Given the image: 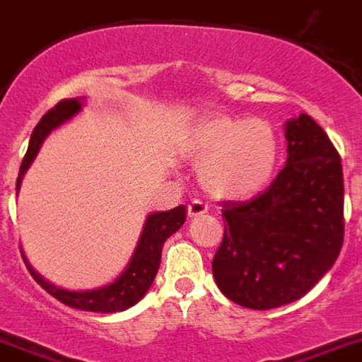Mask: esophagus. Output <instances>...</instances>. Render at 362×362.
I'll use <instances>...</instances> for the list:
<instances>
[{
    "label": "esophagus",
    "mask_w": 362,
    "mask_h": 362,
    "mask_svg": "<svg viewBox=\"0 0 362 362\" xmlns=\"http://www.w3.org/2000/svg\"><path fill=\"white\" fill-rule=\"evenodd\" d=\"M206 210H209V206H206L202 199H192V202L187 205V214L191 217L202 216V214H205Z\"/></svg>",
    "instance_id": "esophagus-1"
}]
</instances>
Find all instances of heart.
I'll list each match as a JSON object with an SVG mask.
<instances>
[{
  "label": "heart",
  "instance_id": "b5f03b06",
  "mask_svg": "<svg viewBox=\"0 0 362 362\" xmlns=\"http://www.w3.org/2000/svg\"><path fill=\"white\" fill-rule=\"evenodd\" d=\"M187 156L202 166L206 191L217 198H247L274 177L279 143L262 118L219 115L202 122L187 139Z\"/></svg>",
  "mask_w": 362,
  "mask_h": 362
}]
</instances>
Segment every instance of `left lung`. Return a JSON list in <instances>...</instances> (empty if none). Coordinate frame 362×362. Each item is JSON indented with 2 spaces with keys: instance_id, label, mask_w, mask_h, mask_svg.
<instances>
[{
  "instance_id": "obj_1",
  "label": "left lung",
  "mask_w": 362,
  "mask_h": 362,
  "mask_svg": "<svg viewBox=\"0 0 362 362\" xmlns=\"http://www.w3.org/2000/svg\"><path fill=\"white\" fill-rule=\"evenodd\" d=\"M288 159L263 192L224 202L223 242L212 259L221 292L251 310L306 296L343 245V170L338 150L308 115L286 124Z\"/></svg>"
}]
</instances>
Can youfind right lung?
Here are the masks:
<instances>
[{
  "label": "right lung",
  "instance_id": "obj_1",
  "mask_svg": "<svg viewBox=\"0 0 362 362\" xmlns=\"http://www.w3.org/2000/svg\"><path fill=\"white\" fill-rule=\"evenodd\" d=\"M81 110L79 99H65L59 100L52 110H49L37 127L33 129L30 138V145H28L26 156H24L23 163L19 168V177H17L16 189L19 191L21 180L30 164L33 163L35 156L40 150L42 141L45 136L62 125L63 122L69 120L70 117ZM185 221V206H175V209L168 210V212H156L150 214L146 217V223L143 226L141 237H139L138 247H136L134 255H132L131 262H129L127 269L122 272L118 279L111 285L103 286L97 290H88V292H70V290L58 288V286L51 285L45 281L40 274H37L31 269L30 263L24 258L30 274L33 276L35 281L42 286L47 293H51L54 299L59 303L66 304L70 308L83 311H95V313H115V311H124L127 308L134 306L146 292H148L150 285H152L153 278H156L157 270L160 265V252H163V244L184 224Z\"/></svg>",
  "mask_w": 362,
  "mask_h": 362
}]
</instances>
